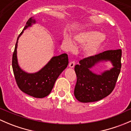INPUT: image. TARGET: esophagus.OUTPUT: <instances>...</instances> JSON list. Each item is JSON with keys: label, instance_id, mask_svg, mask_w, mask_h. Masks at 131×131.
Instances as JSON below:
<instances>
[{"label": "esophagus", "instance_id": "1", "mask_svg": "<svg viewBox=\"0 0 131 131\" xmlns=\"http://www.w3.org/2000/svg\"><path fill=\"white\" fill-rule=\"evenodd\" d=\"M75 65V61H70V63H69V67L70 68H73Z\"/></svg>", "mask_w": 131, "mask_h": 131}]
</instances>
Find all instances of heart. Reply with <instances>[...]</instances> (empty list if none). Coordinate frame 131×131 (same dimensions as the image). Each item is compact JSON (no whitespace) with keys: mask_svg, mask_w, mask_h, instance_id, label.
Listing matches in <instances>:
<instances>
[{"mask_svg":"<svg viewBox=\"0 0 131 131\" xmlns=\"http://www.w3.org/2000/svg\"><path fill=\"white\" fill-rule=\"evenodd\" d=\"M74 40L79 43H86L84 47V53L88 56L95 54L101 45L105 40V35L94 30H88L82 31L74 35ZM64 43L71 47H73V42L69 37H66L64 39Z\"/></svg>","mask_w":131,"mask_h":131,"instance_id":"heart-1","label":"heart"}]
</instances>
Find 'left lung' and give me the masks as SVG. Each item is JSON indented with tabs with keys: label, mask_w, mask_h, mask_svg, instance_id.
I'll return each instance as SVG.
<instances>
[{
	"label": "left lung",
	"mask_w": 131,
	"mask_h": 131,
	"mask_svg": "<svg viewBox=\"0 0 131 131\" xmlns=\"http://www.w3.org/2000/svg\"><path fill=\"white\" fill-rule=\"evenodd\" d=\"M122 49L108 50L81 59L75 67L77 83L74 95L82 103L94 102L106 97L113 91L121 69ZM101 60H110L114 68L101 75L92 73L90 69Z\"/></svg>",
	"instance_id": "8db88e82"
}]
</instances>
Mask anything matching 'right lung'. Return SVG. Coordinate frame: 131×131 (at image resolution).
Segmentation results:
<instances>
[{
	"instance_id": "1",
	"label": "right lung",
	"mask_w": 131,
	"mask_h": 131,
	"mask_svg": "<svg viewBox=\"0 0 131 131\" xmlns=\"http://www.w3.org/2000/svg\"><path fill=\"white\" fill-rule=\"evenodd\" d=\"M35 23V21L32 18H29L23 30ZM23 30L18 37L13 54L12 67L13 73L17 85L21 91L34 97L42 98L49 94L59 75L68 66V55L64 53L59 56H54L42 69L37 73H26L19 68L16 56L18 39L23 34Z\"/></svg>"
}]
</instances>
